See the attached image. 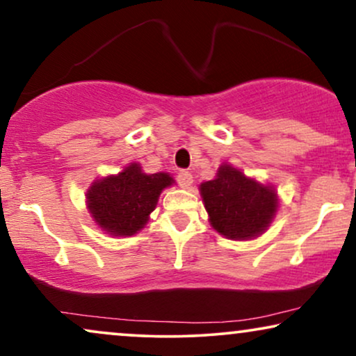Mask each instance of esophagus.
<instances>
[{
    "mask_svg": "<svg viewBox=\"0 0 356 356\" xmlns=\"http://www.w3.org/2000/svg\"><path fill=\"white\" fill-rule=\"evenodd\" d=\"M177 182L179 186H181L182 188H188L192 186L193 179H192V174L188 172V170H181V172L177 174Z\"/></svg>",
    "mask_w": 356,
    "mask_h": 356,
    "instance_id": "obj_1",
    "label": "esophagus"
}]
</instances>
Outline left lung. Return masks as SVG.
Returning a JSON list of instances; mask_svg holds the SVG:
<instances>
[{"instance_id": "1", "label": "left lung", "mask_w": 356, "mask_h": 356, "mask_svg": "<svg viewBox=\"0 0 356 356\" xmlns=\"http://www.w3.org/2000/svg\"><path fill=\"white\" fill-rule=\"evenodd\" d=\"M210 225L232 240H250L266 230L277 210L274 188L225 164L217 179L200 186Z\"/></svg>"}]
</instances>
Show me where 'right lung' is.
Returning <instances> with one entry per match:
<instances>
[{
    "instance_id": "add662e5",
    "label": "right lung",
    "mask_w": 356,
    "mask_h": 356,
    "mask_svg": "<svg viewBox=\"0 0 356 356\" xmlns=\"http://www.w3.org/2000/svg\"><path fill=\"white\" fill-rule=\"evenodd\" d=\"M165 172L145 174L129 164L118 175L97 181L87 193L88 209L98 227L115 236H131L145 227L157 199L172 184Z\"/></svg>"
}]
</instances>
